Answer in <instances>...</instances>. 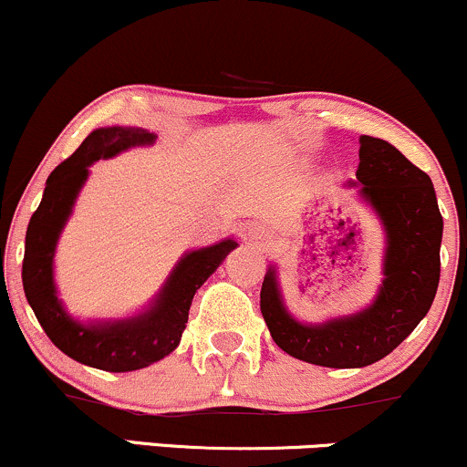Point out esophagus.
<instances>
[{"instance_id": "34e87169", "label": "esophagus", "mask_w": 467, "mask_h": 467, "mask_svg": "<svg viewBox=\"0 0 467 467\" xmlns=\"http://www.w3.org/2000/svg\"><path fill=\"white\" fill-rule=\"evenodd\" d=\"M251 235H254L255 240H265V229H262V227H251Z\"/></svg>"}]
</instances>
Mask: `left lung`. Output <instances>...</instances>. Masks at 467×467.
<instances>
[{
    "instance_id": "1",
    "label": "left lung",
    "mask_w": 467,
    "mask_h": 467,
    "mask_svg": "<svg viewBox=\"0 0 467 467\" xmlns=\"http://www.w3.org/2000/svg\"><path fill=\"white\" fill-rule=\"evenodd\" d=\"M361 198L375 209L389 247L384 282L366 311L306 327L282 304L275 271L260 291V311L271 337L291 358L328 368H361L392 353L431 311L441 275L443 218L431 176L400 150L373 136L359 139Z\"/></svg>"
}]
</instances>
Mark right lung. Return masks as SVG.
Masks as SVG:
<instances>
[{
  "instance_id": "obj_1",
  "label": "right lung",
  "mask_w": 467,
  "mask_h": 467,
  "mask_svg": "<svg viewBox=\"0 0 467 467\" xmlns=\"http://www.w3.org/2000/svg\"><path fill=\"white\" fill-rule=\"evenodd\" d=\"M154 140V132L140 128L94 130L75 154L52 170L46 181L44 198L26 232L22 282L26 300L41 328L67 358L108 373L145 368L170 355L185 331L193 293L218 269L229 251L235 249L234 240H223L213 247L190 251L178 262L150 311L136 317L86 327L64 311L52 282V255L77 193L88 178V165L117 156L134 145H151Z\"/></svg>"
}]
</instances>
